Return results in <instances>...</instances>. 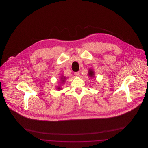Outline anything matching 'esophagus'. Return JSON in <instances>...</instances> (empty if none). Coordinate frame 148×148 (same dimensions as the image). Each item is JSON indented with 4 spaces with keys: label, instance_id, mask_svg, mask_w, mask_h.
Returning a JSON list of instances; mask_svg holds the SVG:
<instances>
[{
    "label": "esophagus",
    "instance_id": "1",
    "mask_svg": "<svg viewBox=\"0 0 148 148\" xmlns=\"http://www.w3.org/2000/svg\"><path fill=\"white\" fill-rule=\"evenodd\" d=\"M80 71H77V72H75V73H74V74H75V76H77V77H79V76H80Z\"/></svg>",
    "mask_w": 148,
    "mask_h": 148
}]
</instances>
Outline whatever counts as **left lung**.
<instances>
[{
  "label": "left lung",
  "mask_w": 148,
  "mask_h": 148,
  "mask_svg": "<svg viewBox=\"0 0 148 148\" xmlns=\"http://www.w3.org/2000/svg\"><path fill=\"white\" fill-rule=\"evenodd\" d=\"M88 75L90 77H93L94 76V71L92 70V69H89V73H88Z\"/></svg>",
  "instance_id": "left-lung-1"
}]
</instances>
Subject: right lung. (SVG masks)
<instances>
[{"instance_id": "obj_1", "label": "right lung", "mask_w": 148, "mask_h": 148, "mask_svg": "<svg viewBox=\"0 0 148 148\" xmlns=\"http://www.w3.org/2000/svg\"><path fill=\"white\" fill-rule=\"evenodd\" d=\"M65 79H66V78L64 77H61V82H62V83H64V82H65ZM62 88H60L59 86L58 87V88H57V89H58V90H60Z\"/></svg>"}]
</instances>
